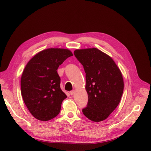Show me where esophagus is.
<instances>
[{
  "label": "esophagus",
  "mask_w": 151,
  "mask_h": 151,
  "mask_svg": "<svg viewBox=\"0 0 151 151\" xmlns=\"http://www.w3.org/2000/svg\"><path fill=\"white\" fill-rule=\"evenodd\" d=\"M74 93H75V91H74V90L70 91V94L71 95V96H73V95Z\"/></svg>",
  "instance_id": "34e87169"
}]
</instances>
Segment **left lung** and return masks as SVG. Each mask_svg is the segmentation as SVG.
<instances>
[{
  "mask_svg": "<svg viewBox=\"0 0 151 151\" xmlns=\"http://www.w3.org/2000/svg\"><path fill=\"white\" fill-rule=\"evenodd\" d=\"M74 54L86 73L88 102L82 111L92 121H104L118 106L122 96L121 70L111 58L95 47L76 50Z\"/></svg>",
  "mask_w": 151,
  "mask_h": 151,
  "instance_id": "1",
  "label": "left lung"
}]
</instances>
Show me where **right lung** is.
Instances as JSON below:
<instances>
[{
	"mask_svg": "<svg viewBox=\"0 0 151 151\" xmlns=\"http://www.w3.org/2000/svg\"><path fill=\"white\" fill-rule=\"evenodd\" d=\"M72 55L67 49H46L34 55L24 70L21 96L30 113L38 120L50 121L60 113L67 96L60 89L57 70Z\"/></svg>",
	"mask_w": 151,
	"mask_h": 151,
	"instance_id": "right-lung-1",
	"label": "right lung"
}]
</instances>
